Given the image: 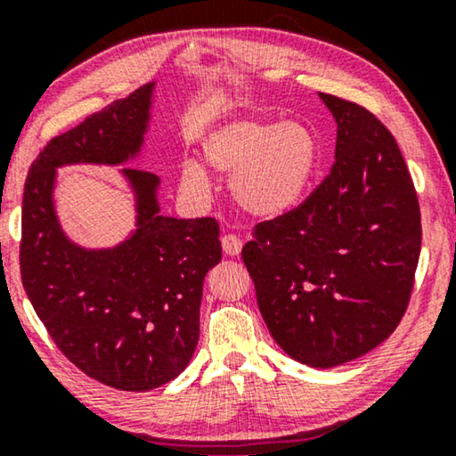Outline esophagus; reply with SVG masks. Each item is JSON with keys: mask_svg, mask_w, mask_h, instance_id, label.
Returning a JSON list of instances; mask_svg holds the SVG:
<instances>
[{"mask_svg": "<svg viewBox=\"0 0 456 456\" xmlns=\"http://www.w3.org/2000/svg\"><path fill=\"white\" fill-rule=\"evenodd\" d=\"M222 248H224V253H226V255H239L240 248H242V240L232 232L224 234L222 236Z\"/></svg>", "mask_w": 456, "mask_h": 456, "instance_id": "esophagus-1", "label": "esophagus"}]
</instances>
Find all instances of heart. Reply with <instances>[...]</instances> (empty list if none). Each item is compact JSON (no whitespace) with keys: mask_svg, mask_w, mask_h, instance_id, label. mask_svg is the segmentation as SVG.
I'll return each instance as SVG.
<instances>
[{"mask_svg":"<svg viewBox=\"0 0 456 456\" xmlns=\"http://www.w3.org/2000/svg\"><path fill=\"white\" fill-rule=\"evenodd\" d=\"M317 141L305 124L236 120L214 130L203 142V158L226 176L247 214L276 217L301 201L317 166ZM183 186L205 195L209 178L195 161L183 166Z\"/></svg>","mask_w":456,"mask_h":456,"instance_id":"1","label":"heart"}]
</instances>
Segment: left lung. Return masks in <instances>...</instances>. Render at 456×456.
I'll use <instances>...</instances> for the list:
<instances>
[{
	"label": "left lung",
	"instance_id": "1",
	"mask_svg": "<svg viewBox=\"0 0 456 456\" xmlns=\"http://www.w3.org/2000/svg\"><path fill=\"white\" fill-rule=\"evenodd\" d=\"M338 124L336 161L242 247L273 340L311 367L370 353L401 323L421 251L419 199L395 136L370 110L320 93Z\"/></svg>",
	"mask_w": 456,
	"mask_h": 456
}]
</instances>
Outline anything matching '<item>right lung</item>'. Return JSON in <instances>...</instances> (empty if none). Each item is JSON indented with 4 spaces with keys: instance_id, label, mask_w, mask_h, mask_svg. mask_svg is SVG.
I'll return each instance as SVG.
<instances>
[{
    "instance_id": "1",
    "label": "right lung",
    "mask_w": 456,
    "mask_h": 456,
    "mask_svg": "<svg viewBox=\"0 0 456 456\" xmlns=\"http://www.w3.org/2000/svg\"><path fill=\"white\" fill-rule=\"evenodd\" d=\"M153 85L53 136L30 166L22 197L20 276L55 346L80 371L128 392L153 390L189 365L199 342L203 280L222 259L216 217L159 216V178L124 167L136 192V232L120 247L86 251L53 211L55 167L124 164L147 130Z\"/></svg>"
}]
</instances>
